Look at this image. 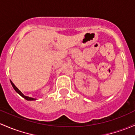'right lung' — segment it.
I'll return each instance as SVG.
<instances>
[{
  "instance_id": "right-lung-1",
  "label": "right lung",
  "mask_w": 135,
  "mask_h": 135,
  "mask_svg": "<svg viewBox=\"0 0 135 135\" xmlns=\"http://www.w3.org/2000/svg\"><path fill=\"white\" fill-rule=\"evenodd\" d=\"M10 82H11V85H12V86H13V89H14V90H15V91L17 92V93L18 94H19L20 95V96H22V98H25V99H26V100H28V101H33V100H37L36 98H33L29 97V96H25V95H24L22 93V92H21V90H19V89H18V88L17 87V86H15V85L13 84V82L11 81V80H10Z\"/></svg>"
}]
</instances>
